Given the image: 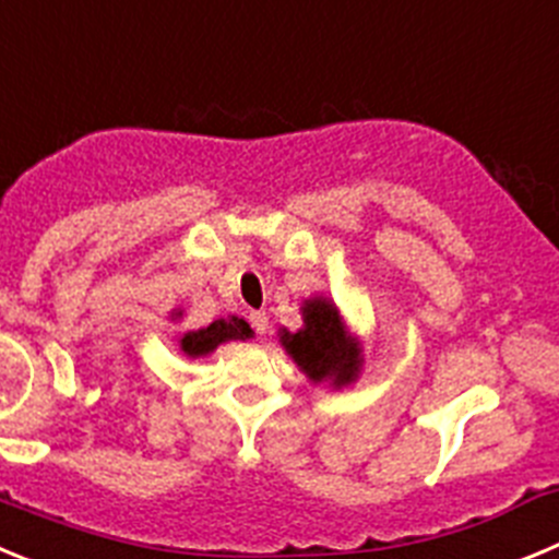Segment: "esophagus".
Here are the masks:
<instances>
[{"label":"esophagus","mask_w":559,"mask_h":559,"mask_svg":"<svg viewBox=\"0 0 559 559\" xmlns=\"http://www.w3.org/2000/svg\"><path fill=\"white\" fill-rule=\"evenodd\" d=\"M249 324H252V330L258 332V335H265L269 332V316L265 313H249Z\"/></svg>","instance_id":"1"}]
</instances>
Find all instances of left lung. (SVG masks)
Masks as SVG:
<instances>
[{"label": "left lung", "mask_w": 559, "mask_h": 559, "mask_svg": "<svg viewBox=\"0 0 559 559\" xmlns=\"http://www.w3.org/2000/svg\"><path fill=\"white\" fill-rule=\"evenodd\" d=\"M301 310H305V330L296 335L283 332L288 355L299 362L310 380L321 382L324 377H335L337 385L352 382L360 366V352L346 343L335 307L326 299H313Z\"/></svg>", "instance_id": "1"}]
</instances>
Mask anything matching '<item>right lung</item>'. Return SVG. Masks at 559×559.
<instances>
[{
	"label": "right lung",
	"mask_w": 559,
	"mask_h": 559,
	"mask_svg": "<svg viewBox=\"0 0 559 559\" xmlns=\"http://www.w3.org/2000/svg\"><path fill=\"white\" fill-rule=\"evenodd\" d=\"M246 337H252V326L246 324L243 319H218L213 321L210 326L197 332H188L179 346L186 352L188 357H199V355H210V352L216 349L218 343L224 341H246Z\"/></svg>",
	"instance_id": "right-lung-1"
}]
</instances>
